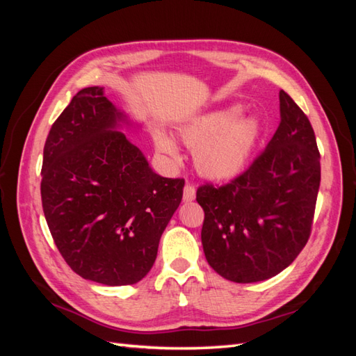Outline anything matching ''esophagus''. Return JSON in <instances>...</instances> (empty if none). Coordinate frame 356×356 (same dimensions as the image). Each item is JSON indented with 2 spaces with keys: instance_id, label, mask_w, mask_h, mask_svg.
Returning a JSON list of instances; mask_svg holds the SVG:
<instances>
[{
  "instance_id": "1",
  "label": "esophagus",
  "mask_w": 356,
  "mask_h": 356,
  "mask_svg": "<svg viewBox=\"0 0 356 356\" xmlns=\"http://www.w3.org/2000/svg\"><path fill=\"white\" fill-rule=\"evenodd\" d=\"M195 199V188L186 184L184 188V202H193Z\"/></svg>"
}]
</instances>
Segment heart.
I'll list each match as a JSON object with an SVG mask.
<instances>
[{"mask_svg":"<svg viewBox=\"0 0 356 356\" xmlns=\"http://www.w3.org/2000/svg\"><path fill=\"white\" fill-rule=\"evenodd\" d=\"M241 107L234 105L209 111L188 122L180 136L194 149V165L202 176L226 180L245 170L261 138V124L255 116H242ZM154 145L171 161L180 157L179 148L168 134L156 131Z\"/></svg>","mask_w":356,"mask_h":356,"instance_id":"heart-1","label":"heart"}]
</instances>
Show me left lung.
<instances>
[{
	"mask_svg": "<svg viewBox=\"0 0 356 356\" xmlns=\"http://www.w3.org/2000/svg\"><path fill=\"white\" fill-rule=\"evenodd\" d=\"M320 179L314 128L282 90L280 125L263 153L229 184L197 190L209 266L236 283L263 282L286 269L311 236Z\"/></svg>",
	"mask_w": 356,
	"mask_h": 356,
	"instance_id": "1",
	"label": "left lung"
}]
</instances>
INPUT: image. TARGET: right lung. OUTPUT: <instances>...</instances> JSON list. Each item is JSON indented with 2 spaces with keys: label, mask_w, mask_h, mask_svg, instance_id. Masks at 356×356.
<instances>
[{
  "label": "right lung",
  "mask_w": 356,
  "mask_h": 356,
  "mask_svg": "<svg viewBox=\"0 0 356 356\" xmlns=\"http://www.w3.org/2000/svg\"><path fill=\"white\" fill-rule=\"evenodd\" d=\"M122 127L136 125L102 87L82 88L50 128L41 171L59 252L78 275L107 286L134 284L153 268L185 185L151 170Z\"/></svg>",
  "instance_id": "add662e5"
}]
</instances>
